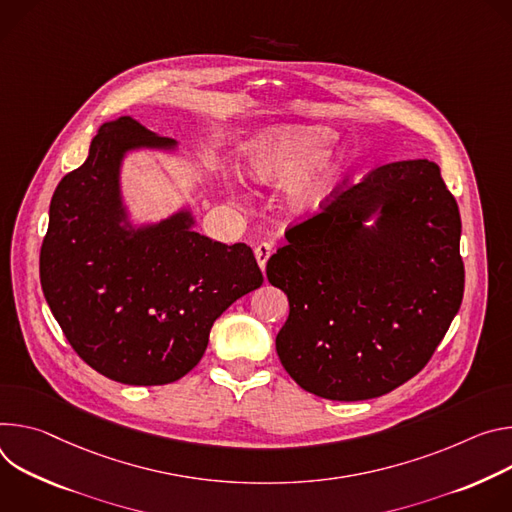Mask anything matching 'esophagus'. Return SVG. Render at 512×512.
<instances>
[{
  "mask_svg": "<svg viewBox=\"0 0 512 512\" xmlns=\"http://www.w3.org/2000/svg\"><path fill=\"white\" fill-rule=\"evenodd\" d=\"M272 252H274V248H272V244H268V242H262V244L256 246L254 254H256V260H258V266H260L262 270L266 268V262H268V258L272 256Z\"/></svg>",
  "mask_w": 512,
  "mask_h": 512,
  "instance_id": "esophagus-1",
  "label": "esophagus"
}]
</instances>
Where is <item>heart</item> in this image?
<instances>
[{
	"label": "heart",
	"mask_w": 512,
	"mask_h": 512,
	"mask_svg": "<svg viewBox=\"0 0 512 512\" xmlns=\"http://www.w3.org/2000/svg\"><path fill=\"white\" fill-rule=\"evenodd\" d=\"M325 134L309 126H274L244 144L246 173L256 185L280 187L299 177L319 160ZM325 173L305 175L289 187L287 205L303 213L319 205L325 195Z\"/></svg>",
	"instance_id": "heart-1"
}]
</instances>
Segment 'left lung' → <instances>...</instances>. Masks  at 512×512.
<instances>
[{
    "label": "left lung",
    "mask_w": 512,
    "mask_h": 512,
    "mask_svg": "<svg viewBox=\"0 0 512 512\" xmlns=\"http://www.w3.org/2000/svg\"><path fill=\"white\" fill-rule=\"evenodd\" d=\"M319 207L266 264L291 307L276 352L323 399H376L427 366L462 305L460 209L429 160L380 164Z\"/></svg>",
    "instance_id": "left-lung-1"
}]
</instances>
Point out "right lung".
I'll return each instance as SVG.
<instances>
[{"label": "right lung", "instance_id": "add662e5", "mask_svg": "<svg viewBox=\"0 0 512 512\" xmlns=\"http://www.w3.org/2000/svg\"><path fill=\"white\" fill-rule=\"evenodd\" d=\"M173 144L128 116L101 126L87 160L56 187L40 248L42 293L69 344L122 384L183 378L213 321L264 282L246 244L197 234L187 211L138 232L120 225L124 152Z\"/></svg>", "mask_w": 512, "mask_h": 512}]
</instances>
